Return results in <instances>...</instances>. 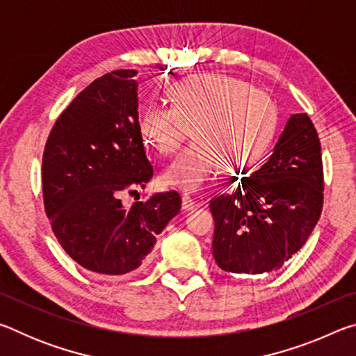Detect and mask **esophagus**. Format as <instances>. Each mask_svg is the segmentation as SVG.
Wrapping results in <instances>:
<instances>
[{
	"label": "esophagus",
	"instance_id": "34e87169",
	"mask_svg": "<svg viewBox=\"0 0 356 356\" xmlns=\"http://www.w3.org/2000/svg\"><path fill=\"white\" fill-rule=\"evenodd\" d=\"M197 206L195 200H191V197L188 195H184L182 196V209L184 210H193Z\"/></svg>",
	"mask_w": 356,
	"mask_h": 356
}]
</instances>
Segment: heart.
Masks as SVG:
<instances>
[{"label":"heart","mask_w":356,"mask_h":356,"mask_svg":"<svg viewBox=\"0 0 356 356\" xmlns=\"http://www.w3.org/2000/svg\"><path fill=\"white\" fill-rule=\"evenodd\" d=\"M278 125L272 95L240 78L204 74L172 88V105L152 104L140 127L165 155L177 154L195 129L196 144L168 168L163 182L197 193L221 177L227 163L246 168L268 149Z\"/></svg>","instance_id":"obj_1"}]
</instances>
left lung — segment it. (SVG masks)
<instances>
[{
	"instance_id": "8db88e82",
	"label": "left lung",
	"mask_w": 356,
	"mask_h": 356,
	"mask_svg": "<svg viewBox=\"0 0 356 356\" xmlns=\"http://www.w3.org/2000/svg\"><path fill=\"white\" fill-rule=\"evenodd\" d=\"M323 206L321 141L306 113L292 114L272 155L210 201L212 252L225 272L262 275L281 268L316 227Z\"/></svg>"
}]
</instances>
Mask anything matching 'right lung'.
Here are the masks:
<instances>
[{
  "instance_id": "right-lung-1",
  "label": "right lung",
  "mask_w": 356,
  "mask_h": 356,
  "mask_svg": "<svg viewBox=\"0 0 356 356\" xmlns=\"http://www.w3.org/2000/svg\"><path fill=\"white\" fill-rule=\"evenodd\" d=\"M136 74L113 70L84 88L59 114L42 156L51 231L76 264L99 275L140 268L182 206L174 190L130 209L120 201L154 176L138 120Z\"/></svg>"
}]
</instances>
